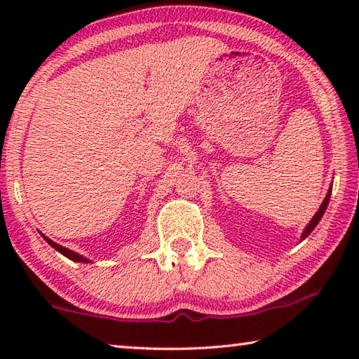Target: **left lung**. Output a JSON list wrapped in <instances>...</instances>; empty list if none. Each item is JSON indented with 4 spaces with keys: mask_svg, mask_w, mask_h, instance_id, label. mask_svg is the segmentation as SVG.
I'll list each match as a JSON object with an SVG mask.
<instances>
[{
    "mask_svg": "<svg viewBox=\"0 0 359 359\" xmlns=\"http://www.w3.org/2000/svg\"><path fill=\"white\" fill-rule=\"evenodd\" d=\"M331 191H332V185L330 187V190H327V193H326V196H325V199H323V203H321V205L318 208V210L315 212V215L312 217V220L309 222V224L306 228H304V231H302V234H301V241H304L307 238L309 234L312 233V231L315 229V226H317V224L320 223V220H321V217L325 215V210H326V208H327V204H330V198H331Z\"/></svg>",
    "mask_w": 359,
    "mask_h": 359,
    "instance_id": "8db88e82",
    "label": "left lung"
}]
</instances>
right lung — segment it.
I'll return each instance as SVG.
<instances>
[{"label": "right lung", "mask_w": 359, "mask_h": 359, "mask_svg": "<svg viewBox=\"0 0 359 359\" xmlns=\"http://www.w3.org/2000/svg\"><path fill=\"white\" fill-rule=\"evenodd\" d=\"M42 238H44V241L47 242L48 245L50 247H53L55 248L57 252H60L63 255V257H66V258H69L71 261H77V263H92V261H90L88 258H85V257H82V255H79V253H76V252H72V250H69V248H66V247H63V245H60V244H57V242H53L52 239H48L47 236H44V234H41Z\"/></svg>", "instance_id": "right-lung-1"}]
</instances>
